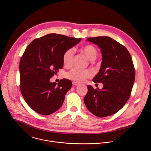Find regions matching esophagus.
I'll list each match as a JSON object with an SVG mask.
<instances>
[{"label":"esophagus","mask_w":151,"mask_h":151,"mask_svg":"<svg viewBox=\"0 0 151 151\" xmlns=\"http://www.w3.org/2000/svg\"><path fill=\"white\" fill-rule=\"evenodd\" d=\"M72 84H73V85H74V86H78V85H80V84L76 83V82H75V81H73Z\"/></svg>","instance_id":"34e87169"}]
</instances>
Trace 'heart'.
Returning <instances> with one entry per match:
<instances>
[{
    "label": "heart",
    "instance_id": "obj_1",
    "mask_svg": "<svg viewBox=\"0 0 151 151\" xmlns=\"http://www.w3.org/2000/svg\"><path fill=\"white\" fill-rule=\"evenodd\" d=\"M80 51L83 53L89 60L93 61L97 58V51L96 47L91 45H87L80 48ZM74 54L73 48L67 50L63 55L62 60L63 65L65 67H70L72 63ZM92 73L88 70H80L78 68H73L67 73V76L70 80L76 82H83L86 78H90Z\"/></svg>",
    "mask_w": 151,
    "mask_h": 151
}]
</instances>
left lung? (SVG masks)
<instances>
[{
	"mask_svg": "<svg viewBox=\"0 0 151 151\" xmlns=\"http://www.w3.org/2000/svg\"><path fill=\"white\" fill-rule=\"evenodd\" d=\"M87 40L99 46L102 55L100 69L92 81L101 83L100 90L88 85L84 99L91 113L99 117L119 111L130 98L135 79L133 60L126 47L109 37L88 38Z\"/></svg>",
	"mask_w": 151,
	"mask_h": 151,
	"instance_id": "left-lung-1",
	"label": "left lung"
}]
</instances>
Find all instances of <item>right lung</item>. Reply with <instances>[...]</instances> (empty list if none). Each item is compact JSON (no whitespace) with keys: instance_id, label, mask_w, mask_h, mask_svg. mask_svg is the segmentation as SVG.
I'll list each match as a JSON object with an SVG mask.
<instances>
[{"instance_id":"right-lung-1","label":"right lung","mask_w":151,"mask_h":151,"mask_svg":"<svg viewBox=\"0 0 151 151\" xmlns=\"http://www.w3.org/2000/svg\"><path fill=\"white\" fill-rule=\"evenodd\" d=\"M57 34L35 39L20 60V89L27 104L37 113L50 115L62 105L72 83L67 79L59 83L50 80L63 67L65 51L81 41Z\"/></svg>"}]
</instances>
